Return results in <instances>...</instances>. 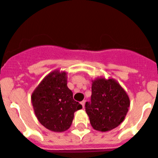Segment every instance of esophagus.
<instances>
[{
  "label": "esophagus",
  "mask_w": 158,
  "mask_h": 158,
  "mask_svg": "<svg viewBox=\"0 0 158 158\" xmlns=\"http://www.w3.org/2000/svg\"><path fill=\"white\" fill-rule=\"evenodd\" d=\"M81 104L82 107H85V100H83V101H81Z\"/></svg>",
  "instance_id": "obj_1"
}]
</instances>
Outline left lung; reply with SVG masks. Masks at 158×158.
I'll return each instance as SVG.
<instances>
[{"mask_svg": "<svg viewBox=\"0 0 158 158\" xmlns=\"http://www.w3.org/2000/svg\"><path fill=\"white\" fill-rule=\"evenodd\" d=\"M130 107V99L115 80L96 78L92 84L91 101L86 102L85 111L93 129L111 131L124 120Z\"/></svg>", "mask_w": 158, "mask_h": 158, "instance_id": "8db88e82", "label": "left lung"}]
</instances>
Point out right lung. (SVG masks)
Wrapping results in <instances>:
<instances>
[{
  "label": "right lung",
  "instance_id": "obj_1",
  "mask_svg": "<svg viewBox=\"0 0 158 158\" xmlns=\"http://www.w3.org/2000/svg\"><path fill=\"white\" fill-rule=\"evenodd\" d=\"M31 102L38 120L54 132L69 129L74 112L82 108L67 87L66 73L59 70L53 71L44 77L32 93Z\"/></svg>",
  "mask_w": 158,
  "mask_h": 158
}]
</instances>
